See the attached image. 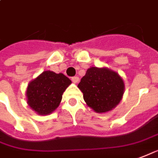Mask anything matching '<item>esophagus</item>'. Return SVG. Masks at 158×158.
Returning a JSON list of instances; mask_svg holds the SVG:
<instances>
[{"instance_id": "obj_1", "label": "esophagus", "mask_w": 158, "mask_h": 158, "mask_svg": "<svg viewBox=\"0 0 158 158\" xmlns=\"http://www.w3.org/2000/svg\"><path fill=\"white\" fill-rule=\"evenodd\" d=\"M71 81H72L74 83H78V81H79V77H73L71 78Z\"/></svg>"}]
</instances>
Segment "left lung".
Masks as SVG:
<instances>
[{
  "instance_id": "8db88e82",
  "label": "left lung",
  "mask_w": 158,
  "mask_h": 158,
  "mask_svg": "<svg viewBox=\"0 0 158 158\" xmlns=\"http://www.w3.org/2000/svg\"><path fill=\"white\" fill-rule=\"evenodd\" d=\"M77 87L83 93L87 106L97 113L109 112L114 109L125 92L121 77L106 67L87 69Z\"/></svg>"
}]
</instances>
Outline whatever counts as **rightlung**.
Instances as JSON below:
<instances>
[{"label": "right lung", "mask_w": 158, "mask_h": 158, "mask_svg": "<svg viewBox=\"0 0 158 158\" xmlns=\"http://www.w3.org/2000/svg\"><path fill=\"white\" fill-rule=\"evenodd\" d=\"M71 81L62 73L45 71L27 85V103L38 114L48 115L58 108Z\"/></svg>", "instance_id": "right-lung-1"}]
</instances>
